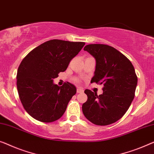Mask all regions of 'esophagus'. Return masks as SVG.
Wrapping results in <instances>:
<instances>
[{
    "label": "esophagus",
    "instance_id": "1",
    "mask_svg": "<svg viewBox=\"0 0 154 154\" xmlns=\"http://www.w3.org/2000/svg\"><path fill=\"white\" fill-rule=\"evenodd\" d=\"M84 92V90L82 88H77V93H82Z\"/></svg>",
    "mask_w": 154,
    "mask_h": 154
}]
</instances>
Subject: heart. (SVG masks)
Listing matches in <instances>:
<instances>
[{
  "label": "heart",
  "mask_w": 154,
  "mask_h": 154,
  "mask_svg": "<svg viewBox=\"0 0 154 154\" xmlns=\"http://www.w3.org/2000/svg\"><path fill=\"white\" fill-rule=\"evenodd\" d=\"M75 82H79V79H75Z\"/></svg>",
  "instance_id": "heart-1"
}]
</instances>
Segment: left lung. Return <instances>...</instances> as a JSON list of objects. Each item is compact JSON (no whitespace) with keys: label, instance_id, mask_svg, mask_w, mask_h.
Segmentation results:
<instances>
[{"label":"left lung","instance_id":"1","mask_svg":"<svg viewBox=\"0 0 154 154\" xmlns=\"http://www.w3.org/2000/svg\"><path fill=\"white\" fill-rule=\"evenodd\" d=\"M84 50L96 60L95 75L91 82L104 87L100 95L85 90L88 100L82 105V111L94 125H111L126 113L134 100L137 84L134 67L127 57L109 45L89 44Z\"/></svg>","mask_w":154,"mask_h":154}]
</instances>
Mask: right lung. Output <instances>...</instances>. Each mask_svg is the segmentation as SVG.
<instances>
[{
	"label": "right lung",
	"instance_id": "1",
	"mask_svg": "<svg viewBox=\"0 0 154 154\" xmlns=\"http://www.w3.org/2000/svg\"><path fill=\"white\" fill-rule=\"evenodd\" d=\"M84 45V42L50 40L23 59L17 71V90L25 110L35 120L52 122L65 113L76 87L69 82L59 86L53 79L66 70Z\"/></svg>",
	"mask_w": 154,
	"mask_h": 154
}]
</instances>
